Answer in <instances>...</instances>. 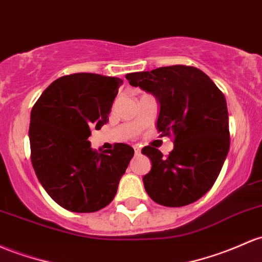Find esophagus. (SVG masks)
<instances>
[{
  "label": "esophagus",
  "mask_w": 262,
  "mask_h": 262,
  "mask_svg": "<svg viewBox=\"0 0 262 262\" xmlns=\"http://www.w3.org/2000/svg\"><path fill=\"white\" fill-rule=\"evenodd\" d=\"M133 148H134V153H136V155H139L140 150H142V149H140V146L139 145H133Z\"/></svg>",
  "instance_id": "esophagus-1"
}]
</instances>
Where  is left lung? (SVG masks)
Returning <instances> with one entry per match:
<instances>
[{
    "label": "left lung",
    "instance_id": "1",
    "mask_svg": "<svg viewBox=\"0 0 262 262\" xmlns=\"http://www.w3.org/2000/svg\"><path fill=\"white\" fill-rule=\"evenodd\" d=\"M125 78L157 97V129L160 137H171L174 143L168 157L154 146L142 149L151 160L150 171L143 178L145 191L155 203L170 208L199 200L214 185L230 148L224 93L191 66L136 72Z\"/></svg>",
    "mask_w": 262,
    "mask_h": 262
}]
</instances>
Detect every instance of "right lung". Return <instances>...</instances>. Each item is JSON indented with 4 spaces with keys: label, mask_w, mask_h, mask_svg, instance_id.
<instances>
[{
    "label": "right lung",
    "mask_w": 262,
    "mask_h": 262,
    "mask_svg": "<svg viewBox=\"0 0 262 262\" xmlns=\"http://www.w3.org/2000/svg\"><path fill=\"white\" fill-rule=\"evenodd\" d=\"M123 80L96 73H74L51 83L31 111L30 145L34 173L62 208L94 212L107 206L134 155L116 143L97 151L88 138L107 124Z\"/></svg>",
    "instance_id": "1"
}]
</instances>
